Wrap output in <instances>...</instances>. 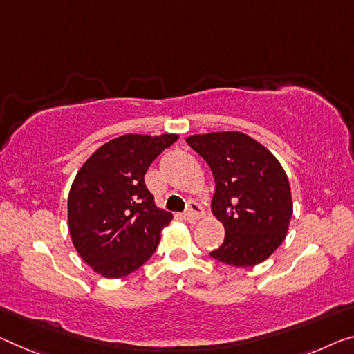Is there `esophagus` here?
<instances>
[{
    "mask_svg": "<svg viewBox=\"0 0 354 354\" xmlns=\"http://www.w3.org/2000/svg\"><path fill=\"white\" fill-rule=\"evenodd\" d=\"M201 215H203V209H201V205L198 203H188V209L185 210L183 214V218L187 221H196L201 218Z\"/></svg>",
    "mask_w": 354,
    "mask_h": 354,
    "instance_id": "esophagus-1",
    "label": "esophagus"
}]
</instances>
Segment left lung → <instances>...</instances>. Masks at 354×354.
<instances>
[{"label": "left lung", "instance_id": "left-lung-1", "mask_svg": "<svg viewBox=\"0 0 354 354\" xmlns=\"http://www.w3.org/2000/svg\"><path fill=\"white\" fill-rule=\"evenodd\" d=\"M187 144L214 174L212 212L225 226L210 257L236 268L268 259L285 241L292 215L291 188L274 155L237 131L189 136Z\"/></svg>", "mask_w": 354, "mask_h": 354}]
</instances>
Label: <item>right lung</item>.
I'll return each mask as SVG.
<instances>
[{"mask_svg":"<svg viewBox=\"0 0 354 354\" xmlns=\"http://www.w3.org/2000/svg\"><path fill=\"white\" fill-rule=\"evenodd\" d=\"M177 134H124L100 147L75 176L68 198L71 239L90 268L120 279L149 261L172 215L155 205L144 176Z\"/></svg>","mask_w":354,"mask_h":354,"instance_id":"right-lung-1","label":"right lung"}]
</instances>
